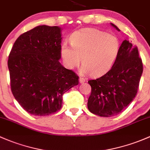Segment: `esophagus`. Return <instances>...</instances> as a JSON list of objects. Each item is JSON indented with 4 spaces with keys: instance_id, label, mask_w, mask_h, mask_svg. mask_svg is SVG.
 <instances>
[{
    "instance_id": "1",
    "label": "esophagus",
    "mask_w": 150,
    "mask_h": 150,
    "mask_svg": "<svg viewBox=\"0 0 150 150\" xmlns=\"http://www.w3.org/2000/svg\"><path fill=\"white\" fill-rule=\"evenodd\" d=\"M86 81V79L84 78H82V77H80L79 78V83H83Z\"/></svg>"
}]
</instances>
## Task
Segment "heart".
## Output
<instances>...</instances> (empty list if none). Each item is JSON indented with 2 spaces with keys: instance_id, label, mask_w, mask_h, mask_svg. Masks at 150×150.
<instances>
[{
  "instance_id": "1",
  "label": "heart",
  "mask_w": 150,
  "mask_h": 150,
  "mask_svg": "<svg viewBox=\"0 0 150 150\" xmlns=\"http://www.w3.org/2000/svg\"><path fill=\"white\" fill-rule=\"evenodd\" d=\"M71 46L64 43L61 55L67 68L83 64L81 71L94 76L105 74L112 67L120 50V41L114 35L94 28H83L70 38Z\"/></svg>"
}]
</instances>
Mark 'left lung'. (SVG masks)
I'll list each match as a JSON object with an SVG mask.
<instances>
[{"mask_svg":"<svg viewBox=\"0 0 150 150\" xmlns=\"http://www.w3.org/2000/svg\"><path fill=\"white\" fill-rule=\"evenodd\" d=\"M111 25L120 31L117 25ZM142 71L137 47L125 40L110 70L100 78L88 81L91 87L87 103L88 110L104 117L122 112L134 99Z\"/></svg>","mask_w":150,"mask_h":150,"instance_id":"1","label":"left lung"}]
</instances>
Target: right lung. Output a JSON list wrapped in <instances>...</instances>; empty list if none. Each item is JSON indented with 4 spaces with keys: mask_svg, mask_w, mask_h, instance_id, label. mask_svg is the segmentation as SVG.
<instances>
[{
    "mask_svg": "<svg viewBox=\"0 0 150 150\" xmlns=\"http://www.w3.org/2000/svg\"><path fill=\"white\" fill-rule=\"evenodd\" d=\"M62 30L59 26L35 27L17 38L9 54L11 91L33 115L59 111L63 94L79 83L78 76L59 62Z\"/></svg>",
    "mask_w": 150,
    "mask_h": 150,
    "instance_id": "add662e5",
    "label": "right lung"
}]
</instances>
